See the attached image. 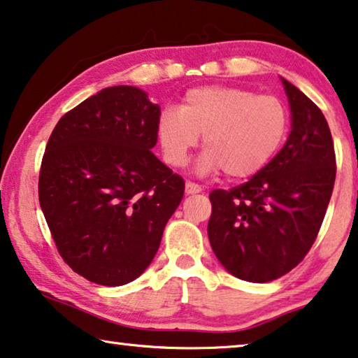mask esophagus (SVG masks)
<instances>
[{
  "label": "esophagus",
  "instance_id": "obj_1",
  "mask_svg": "<svg viewBox=\"0 0 358 358\" xmlns=\"http://www.w3.org/2000/svg\"><path fill=\"white\" fill-rule=\"evenodd\" d=\"M202 188L197 183H192V181H186V194H197L201 192Z\"/></svg>",
  "mask_w": 358,
  "mask_h": 358
}]
</instances>
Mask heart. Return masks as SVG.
I'll return each instance as SVG.
<instances>
[{
	"label": "heart",
	"instance_id": "b5f03b06",
	"mask_svg": "<svg viewBox=\"0 0 358 358\" xmlns=\"http://www.w3.org/2000/svg\"><path fill=\"white\" fill-rule=\"evenodd\" d=\"M290 116L275 95L228 86H203L186 92L180 110L167 108L157 119V137L167 162L185 167L203 135L197 170H223L243 180L263 170L285 140Z\"/></svg>",
	"mask_w": 358,
	"mask_h": 358
}]
</instances>
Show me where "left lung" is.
Returning a JSON list of instances; mask_svg holds the SVG:
<instances>
[{
    "instance_id": "left-lung-1",
    "label": "left lung",
    "mask_w": 358,
    "mask_h": 358,
    "mask_svg": "<svg viewBox=\"0 0 358 358\" xmlns=\"http://www.w3.org/2000/svg\"><path fill=\"white\" fill-rule=\"evenodd\" d=\"M292 108L287 143L257 175L210 192L207 232L232 275L264 283L301 263L319 234L336 178V155L320 108L282 79Z\"/></svg>"
}]
</instances>
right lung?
I'll return each instance as SVG.
<instances>
[{
  "mask_svg": "<svg viewBox=\"0 0 358 358\" xmlns=\"http://www.w3.org/2000/svg\"><path fill=\"white\" fill-rule=\"evenodd\" d=\"M159 105L143 90H100L57 122L39 170V206L65 263L119 287L148 268L185 181L152 155Z\"/></svg>",
  "mask_w": 358,
  "mask_h": 358,
  "instance_id": "add662e5",
  "label": "right lung"
}]
</instances>
